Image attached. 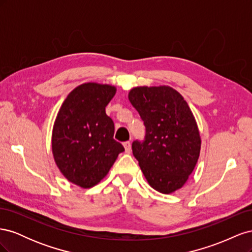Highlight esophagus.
Here are the masks:
<instances>
[{
	"label": "esophagus",
	"mask_w": 252,
	"mask_h": 252,
	"mask_svg": "<svg viewBox=\"0 0 252 252\" xmlns=\"http://www.w3.org/2000/svg\"><path fill=\"white\" fill-rule=\"evenodd\" d=\"M123 145H124L126 154H130V152H131V143L130 142H125Z\"/></svg>",
	"instance_id": "1"
}]
</instances>
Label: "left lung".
<instances>
[{
    "instance_id": "left-lung-1",
    "label": "left lung",
    "mask_w": 252,
    "mask_h": 252,
    "mask_svg": "<svg viewBox=\"0 0 252 252\" xmlns=\"http://www.w3.org/2000/svg\"><path fill=\"white\" fill-rule=\"evenodd\" d=\"M128 98L139 111L146 136L132 143L148 184L169 194L182 188L194 170L201 152V135L191 109L170 86H138Z\"/></svg>"
}]
</instances>
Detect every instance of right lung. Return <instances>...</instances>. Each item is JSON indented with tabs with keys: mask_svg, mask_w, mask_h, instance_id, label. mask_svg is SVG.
<instances>
[{
	"mask_svg": "<svg viewBox=\"0 0 252 252\" xmlns=\"http://www.w3.org/2000/svg\"><path fill=\"white\" fill-rule=\"evenodd\" d=\"M117 87L95 82L84 83L67 95L52 128L51 148L64 178L80 186L98 184L124 151L113 139L114 124L105 108Z\"/></svg>",
	"mask_w": 252,
	"mask_h": 252,
	"instance_id": "1",
	"label": "right lung"
}]
</instances>
